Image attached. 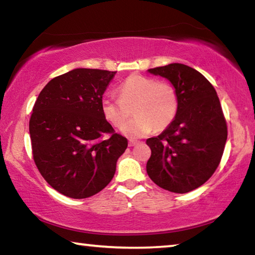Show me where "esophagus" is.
I'll use <instances>...</instances> for the list:
<instances>
[{
  "mask_svg": "<svg viewBox=\"0 0 255 255\" xmlns=\"http://www.w3.org/2000/svg\"><path fill=\"white\" fill-rule=\"evenodd\" d=\"M129 146H135L136 144H138L137 140H133V139H129Z\"/></svg>",
  "mask_w": 255,
  "mask_h": 255,
  "instance_id": "34e87169",
  "label": "esophagus"
}]
</instances>
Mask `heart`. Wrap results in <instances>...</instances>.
Masks as SVG:
<instances>
[{
    "instance_id": "1",
    "label": "heart",
    "mask_w": 255,
    "mask_h": 255,
    "mask_svg": "<svg viewBox=\"0 0 255 255\" xmlns=\"http://www.w3.org/2000/svg\"><path fill=\"white\" fill-rule=\"evenodd\" d=\"M119 94L120 98H103L101 111L103 117L117 128L123 126L132 112H136V117L122 128L123 133L128 137H143L154 128L156 131L164 130L178 114V93L174 86L166 82L130 75L120 85Z\"/></svg>"
}]
</instances>
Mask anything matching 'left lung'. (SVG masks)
<instances>
[{
  "instance_id": "1",
  "label": "left lung",
  "mask_w": 255,
  "mask_h": 255,
  "mask_svg": "<svg viewBox=\"0 0 255 255\" xmlns=\"http://www.w3.org/2000/svg\"><path fill=\"white\" fill-rule=\"evenodd\" d=\"M174 86L179 109L169 127L146 140L152 155L146 164L155 184L175 193L192 191L217 169L227 139V126L214 86L184 64L150 68Z\"/></svg>"
}]
</instances>
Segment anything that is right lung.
Instances as JSON below:
<instances>
[{
	"label": "right lung",
	"mask_w": 255,
	"mask_h": 255,
	"mask_svg": "<svg viewBox=\"0 0 255 255\" xmlns=\"http://www.w3.org/2000/svg\"><path fill=\"white\" fill-rule=\"evenodd\" d=\"M116 73L75 68L49 81L33 106L29 132L34 163L49 185L73 199L105 189L128 146L101 111Z\"/></svg>",
	"instance_id": "1"
}]
</instances>
